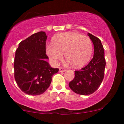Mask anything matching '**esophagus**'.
<instances>
[{"label":"esophagus","instance_id":"esophagus-1","mask_svg":"<svg viewBox=\"0 0 124 124\" xmlns=\"http://www.w3.org/2000/svg\"><path fill=\"white\" fill-rule=\"evenodd\" d=\"M59 71L60 72H65V71H66V69H64V68H59Z\"/></svg>","mask_w":124,"mask_h":124}]
</instances>
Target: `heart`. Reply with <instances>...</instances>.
Wrapping results in <instances>:
<instances>
[{
    "instance_id": "1",
    "label": "heart",
    "mask_w": 124,
    "mask_h": 124,
    "mask_svg": "<svg viewBox=\"0 0 124 124\" xmlns=\"http://www.w3.org/2000/svg\"><path fill=\"white\" fill-rule=\"evenodd\" d=\"M93 51L92 41L89 37L76 32H62L52 38L47 44V55L54 63L57 64L63 58L76 68L83 66L92 57Z\"/></svg>"
}]
</instances>
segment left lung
<instances>
[{
	"label": "left lung",
	"instance_id": "8db88e82",
	"mask_svg": "<svg viewBox=\"0 0 124 124\" xmlns=\"http://www.w3.org/2000/svg\"><path fill=\"white\" fill-rule=\"evenodd\" d=\"M94 45L93 59L80 70L75 71V78L69 82L72 91L78 94L86 96L93 93L99 89L104 76L106 59L104 51L99 38L88 33Z\"/></svg>",
	"mask_w": 124,
	"mask_h": 124
}]
</instances>
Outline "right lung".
<instances>
[{
  "mask_svg": "<svg viewBox=\"0 0 124 124\" xmlns=\"http://www.w3.org/2000/svg\"><path fill=\"white\" fill-rule=\"evenodd\" d=\"M46 38L44 31L37 32L21 41L16 51L15 79L21 90L27 94L44 93L50 86L52 76L59 71L45 61L48 58Z\"/></svg>",
  "mask_w": 124,
  "mask_h": 124,
  "instance_id": "right-lung-1",
  "label": "right lung"
}]
</instances>
